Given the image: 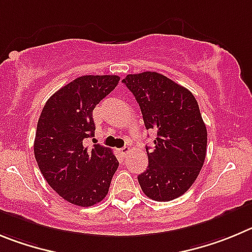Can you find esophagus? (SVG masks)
Returning <instances> with one entry per match:
<instances>
[{
	"mask_svg": "<svg viewBox=\"0 0 252 252\" xmlns=\"http://www.w3.org/2000/svg\"><path fill=\"white\" fill-rule=\"evenodd\" d=\"M119 152H121L122 156H126V154H128L129 152H130V148H129V147H124V148H122Z\"/></svg>",
	"mask_w": 252,
	"mask_h": 252,
	"instance_id": "34e87169",
	"label": "esophagus"
}]
</instances>
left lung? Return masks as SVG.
Here are the masks:
<instances>
[{
	"mask_svg": "<svg viewBox=\"0 0 252 252\" xmlns=\"http://www.w3.org/2000/svg\"><path fill=\"white\" fill-rule=\"evenodd\" d=\"M124 84L135 96L154 148L146 147L148 167L138 176L147 197L167 202L189 189L202 168L207 129L191 92L154 71L129 74Z\"/></svg>",
	"mask_w": 252,
	"mask_h": 252,
	"instance_id": "1",
	"label": "left lung"
}]
</instances>
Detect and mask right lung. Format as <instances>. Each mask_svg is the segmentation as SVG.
Wrapping results in <instances>:
<instances>
[{
	"mask_svg": "<svg viewBox=\"0 0 252 252\" xmlns=\"http://www.w3.org/2000/svg\"><path fill=\"white\" fill-rule=\"evenodd\" d=\"M117 75H84L50 96L38 118L33 152L38 168L50 187L72 205L89 207L109 191L118 169L112 149L83 146L94 137L93 110L112 93Z\"/></svg>",
	"mask_w": 252,
	"mask_h": 252,
	"instance_id": "obj_1",
	"label": "right lung"
}]
</instances>
